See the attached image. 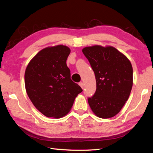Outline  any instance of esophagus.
I'll list each match as a JSON object with an SVG mask.
<instances>
[{
	"mask_svg": "<svg viewBox=\"0 0 153 153\" xmlns=\"http://www.w3.org/2000/svg\"><path fill=\"white\" fill-rule=\"evenodd\" d=\"M79 85L81 86V87H82V89L84 88V85H83V82H80L79 83Z\"/></svg>",
	"mask_w": 153,
	"mask_h": 153,
	"instance_id": "1",
	"label": "esophagus"
}]
</instances>
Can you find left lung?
I'll return each mask as SVG.
<instances>
[{
    "label": "left lung",
    "instance_id": "left-lung-1",
    "mask_svg": "<svg viewBox=\"0 0 153 153\" xmlns=\"http://www.w3.org/2000/svg\"><path fill=\"white\" fill-rule=\"evenodd\" d=\"M95 75L97 89L88 98L91 109L100 118L118 114L130 95L133 68L124 54L112 46L94 45L82 49Z\"/></svg>",
    "mask_w": 153,
    "mask_h": 153
}]
</instances>
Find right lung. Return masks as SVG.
Segmentation results:
<instances>
[{
    "label": "right lung",
    "instance_id": "add662e5",
    "mask_svg": "<svg viewBox=\"0 0 153 153\" xmlns=\"http://www.w3.org/2000/svg\"><path fill=\"white\" fill-rule=\"evenodd\" d=\"M70 53V48L65 45L45 48L32 58L25 69V86L29 98L48 118L66 116L83 91L70 78L66 64Z\"/></svg>",
    "mask_w": 153,
    "mask_h": 153
}]
</instances>
